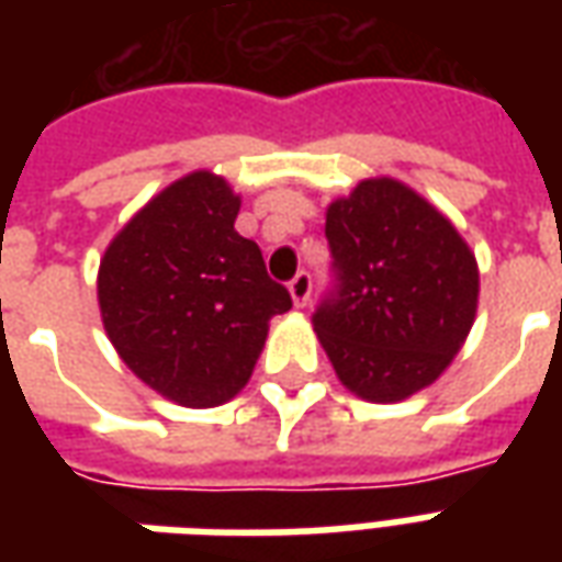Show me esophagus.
<instances>
[{"label":"esophagus","instance_id":"obj_1","mask_svg":"<svg viewBox=\"0 0 562 562\" xmlns=\"http://www.w3.org/2000/svg\"><path fill=\"white\" fill-rule=\"evenodd\" d=\"M289 292H292V301L297 306H304L310 301V292H313V277L306 270H297L294 280L289 282Z\"/></svg>","mask_w":562,"mask_h":562}]
</instances>
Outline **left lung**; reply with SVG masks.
Listing matches in <instances>:
<instances>
[{
    "instance_id": "8db88e82",
    "label": "left lung",
    "mask_w": 562,
    "mask_h": 562,
    "mask_svg": "<svg viewBox=\"0 0 562 562\" xmlns=\"http://www.w3.org/2000/svg\"><path fill=\"white\" fill-rule=\"evenodd\" d=\"M330 289L313 328L349 391L397 403L460 352L479 268L458 228L409 186L379 177L328 207Z\"/></svg>"
}]
</instances>
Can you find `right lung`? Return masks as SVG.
I'll list each match as a JSON object with an SVG mask.
<instances>
[{
	"instance_id": "obj_1",
	"label": "right lung",
	"mask_w": 562,
	"mask_h": 562,
	"mask_svg": "<svg viewBox=\"0 0 562 562\" xmlns=\"http://www.w3.org/2000/svg\"><path fill=\"white\" fill-rule=\"evenodd\" d=\"M240 198L195 171L149 201L99 268L108 337L128 370L168 401L207 409L244 389L268 322L292 310L252 240L234 232Z\"/></svg>"
}]
</instances>
